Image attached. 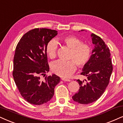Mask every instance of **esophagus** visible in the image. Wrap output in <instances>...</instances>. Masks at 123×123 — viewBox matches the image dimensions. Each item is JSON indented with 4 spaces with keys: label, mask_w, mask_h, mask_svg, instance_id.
I'll return each mask as SVG.
<instances>
[{
    "label": "esophagus",
    "mask_w": 123,
    "mask_h": 123,
    "mask_svg": "<svg viewBox=\"0 0 123 123\" xmlns=\"http://www.w3.org/2000/svg\"><path fill=\"white\" fill-rule=\"evenodd\" d=\"M61 80H63V81H67V82H70V80L68 78H61Z\"/></svg>",
    "instance_id": "obj_1"
}]
</instances>
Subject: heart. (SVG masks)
<instances>
[{
  "instance_id": "1",
  "label": "heart",
  "mask_w": 123,
  "mask_h": 123,
  "mask_svg": "<svg viewBox=\"0 0 123 123\" xmlns=\"http://www.w3.org/2000/svg\"><path fill=\"white\" fill-rule=\"evenodd\" d=\"M65 45L70 48L71 51L68 61L59 60L52 66V70L54 74L62 77H68L77 69L83 68L90 60L91 55V48L88 43H82L80 38L73 36H68L61 39ZM58 43L54 40L48 42L46 46V52L51 59L56 57Z\"/></svg>"
}]
</instances>
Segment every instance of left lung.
<instances>
[{"mask_svg": "<svg viewBox=\"0 0 123 123\" xmlns=\"http://www.w3.org/2000/svg\"><path fill=\"white\" fill-rule=\"evenodd\" d=\"M91 36L94 48L80 73L87 80H85L86 82L77 80L80 89L72 97L74 101L82 105L92 103L102 96L109 84L113 70L109 48L98 36L92 33Z\"/></svg>", "mask_w": 123, "mask_h": 123, "instance_id": "left-lung-1", "label": "left lung"}]
</instances>
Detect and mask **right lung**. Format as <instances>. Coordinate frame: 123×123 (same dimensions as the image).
Returning a JSON list of instances; mask_svg holds the SVG:
<instances>
[{"mask_svg":"<svg viewBox=\"0 0 123 123\" xmlns=\"http://www.w3.org/2000/svg\"><path fill=\"white\" fill-rule=\"evenodd\" d=\"M57 35V31L50 29H32L23 36L15 49L14 80L23 98L32 105L49 102L54 95V87L60 82L55 74L41 78L49 71L46 45Z\"/></svg>","mask_w":123,"mask_h":123,"instance_id":"add662e5","label":"right lung"}]
</instances>
